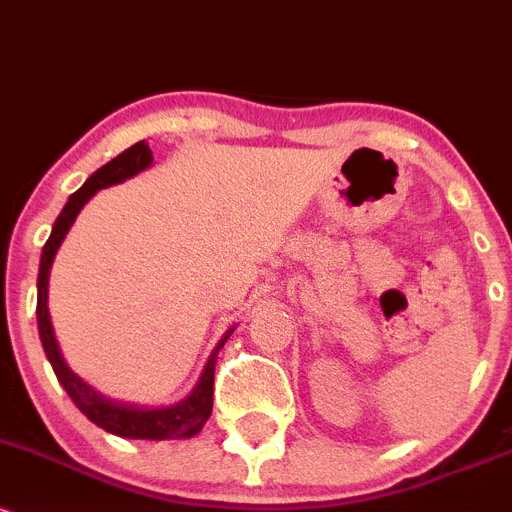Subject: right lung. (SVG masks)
<instances>
[{"instance_id":"obj_1","label":"right lung","mask_w":512,"mask_h":512,"mask_svg":"<svg viewBox=\"0 0 512 512\" xmlns=\"http://www.w3.org/2000/svg\"><path fill=\"white\" fill-rule=\"evenodd\" d=\"M152 165V150L145 140L135 142L133 147H128L125 152H120L118 157L103 165L100 170L93 172L86 179L78 192H73L68 197L66 207L56 219L54 229H51L49 241L44 244L41 251V263H39V295H36V323H39V337L41 345H44L46 357H49L51 367H54L56 377H59L61 387L66 389L68 397L73 399L78 409L100 426V429L110 431L115 436H123V439H150V441H165V439H189V436L199 434L202 426L207 424L209 414H212L214 404V365H217V355L224 347V342L229 340V335L234 333V328L226 330V335L221 337L219 345L214 347V352L209 355L207 367H204L202 377H199L197 387L192 389L189 397H184L182 402L170 404V407H140V404L130 402H118V399H110L105 394H100L98 389H93L91 384L83 382L71 367L63 362V355L59 350V342H56L54 328H51V315H49V276H51V263H54L56 251L66 239L68 229L76 221L78 212L88 204V199L98 192V189L110 187V184H120L125 179L135 177L138 172L147 170Z\"/></svg>"}]
</instances>
